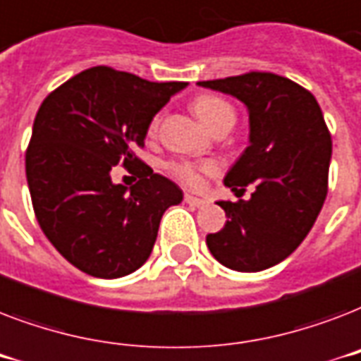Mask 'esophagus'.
I'll return each mask as SVG.
<instances>
[{"label":"esophagus","mask_w":361,"mask_h":361,"mask_svg":"<svg viewBox=\"0 0 361 361\" xmlns=\"http://www.w3.org/2000/svg\"><path fill=\"white\" fill-rule=\"evenodd\" d=\"M185 202L189 204V206H195V208H202V206H206V200H204V198L192 197V195H185Z\"/></svg>","instance_id":"obj_1"}]
</instances>
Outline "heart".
Here are the masks:
<instances>
[{
	"label": "heart",
	"mask_w": 361,
	"mask_h": 361,
	"mask_svg": "<svg viewBox=\"0 0 361 361\" xmlns=\"http://www.w3.org/2000/svg\"><path fill=\"white\" fill-rule=\"evenodd\" d=\"M192 110L198 116V120L202 121L206 127H209V129H215L221 123L234 125V120H236V112L231 106V103H226L225 99L217 97V95H209V93L195 99ZM159 121H161V118L153 116L149 125H147V135H155L157 133ZM219 169V163H215V161H204V163L174 161V163L169 164L170 174L187 187H198L204 181V176L217 174Z\"/></svg>",
	"instance_id": "heart-1"
}]
</instances>
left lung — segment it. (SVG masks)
<instances>
[{"label":"left lung","instance_id":"1","mask_svg":"<svg viewBox=\"0 0 361 361\" xmlns=\"http://www.w3.org/2000/svg\"><path fill=\"white\" fill-rule=\"evenodd\" d=\"M198 86L236 97L249 112V146L225 176L249 200H221L228 221L206 236L209 252L236 271H262L296 251L328 195L331 136L313 93L274 73H245Z\"/></svg>","mask_w":361,"mask_h":361}]
</instances>
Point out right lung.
Returning a JSON list of instances; mask_svg holds the SVG:
<instances>
[{"instance_id":"right-lung-1","label":"right lung","mask_w":361,"mask_h":361,"mask_svg":"<svg viewBox=\"0 0 361 361\" xmlns=\"http://www.w3.org/2000/svg\"><path fill=\"white\" fill-rule=\"evenodd\" d=\"M185 86L101 65L42 101L25 152L31 202L44 236L84 274L118 279L136 271L152 255L163 214L183 200L135 149L153 116ZM120 162L141 178L129 190L109 176Z\"/></svg>"}]
</instances>
